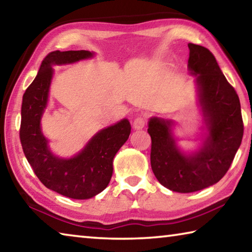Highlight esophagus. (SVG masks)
Returning a JSON list of instances; mask_svg holds the SVG:
<instances>
[{
    "label": "esophagus",
    "instance_id": "1",
    "mask_svg": "<svg viewBox=\"0 0 252 252\" xmlns=\"http://www.w3.org/2000/svg\"><path fill=\"white\" fill-rule=\"evenodd\" d=\"M146 125H147V118L143 117V116L136 117L134 119L133 123H132V126H133V127L136 130L142 129V127H144V126H146Z\"/></svg>",
    "mask_w": 252,
    "mask_h": 252
}]
</instances>
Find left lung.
Wrapping results in <instances>:
<instances>
[{"label":"left lung","instance_id":"left-lung-1","mask_svg":"<svg viewBox=\"0 0 252 252\" xmlns=\"http://www.w3.org/2000/svg\"><path fill=\"white\" fill-rule=\"evenodd\" d=\"M188 67L197 76L199 102L208 126V138L201 149L191 156L179 150L171 134V121L151 118V168L162 186L176 192L202 190L222 178L231 165L244 135L241 106L210 51L188 44Z\"/></svg>","mask_w":252,"mask_h":252}]
</instances>
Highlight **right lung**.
Here are the masks:
<instances>
[{
  "instance_id": "1",
  "label": "right lung",
  "mask_w": 252,
  "mask_h": 252,
  "mask_svg": "<svg viewBox=\"0 0 252 252\" xmlns=\"http://www.w3.org/2000/svg\"><path fill=\"white\" fill-rule=\"evenodd\" d=\"M90 51H53L43 59L33 82L23 94L20 140L25 158L39 180L72 199H90L108 187L113 158L129 138L131 125L123 119L97 132L79 155L62 159L52 155L41 131V117L48 103L53 64H65L91 58Z\"/></svg>"
}]
</instances>
